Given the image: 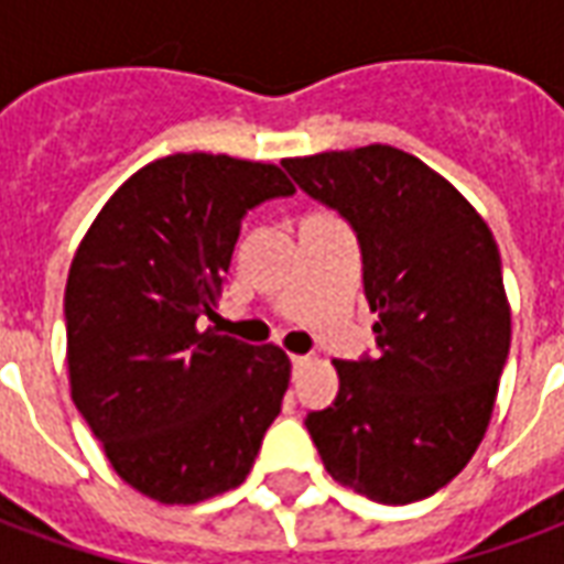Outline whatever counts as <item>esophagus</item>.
I'll return each instance as SVG.
<instances>
[{
  "mask_svg": "<svg viewBox=\"0 0 564 564\" xmlns=\"http://www.w3.org/2000/svg\"><path fill=\"white\" fill-rule=\"evenodd\" d=\"M307 362H311L307 356H293V371H302V368H305Z\"/></svg>",
  "mask_w": 564,
  "mask_h": 564,
  "instance_id": "1",
  "label": "esophagus"
}]
</instances>
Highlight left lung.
<instances>
[{
  "instance_id": "1",
  "label": "left lung",
  "mask_w": 564,
  "mask_h": 564,
  "mask_svg": "<svg viewBox=\"0 0 564 564\" xmlns=\"http://www.w3.org/2000/svg\"><path fill=\"white\" fill-rule=\"evenodd\" d=\"M354 226L378 356L338 362V395L305 425L326 471L380 505L447 486L480 447L510 350L501 257L486 220L390 144L283 160Z\"/></svg>"
}]
</instances>
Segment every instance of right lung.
Wrapping results in <instances>:
<instances>
[{
  "label": "right lung",
  "mask_w": 564,
  "mask_h": 564,
  "mask_svg": "<svg viewBox=\"0 0 564 564\" xmlns=\"http://www.w3.org/2000/svg\"><path fill=\"white\" fill-rule=\"evenodd\" d=\"M293 189L271 162L172 153L132 174L75 250L72 402L141 496L196 505L245 484L281 414L286 354L202 329V317L223 293L241 217Z\"/></svg>",
  "instance_id": "obj_1"
}]
</instances>
